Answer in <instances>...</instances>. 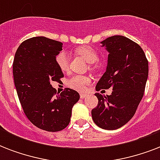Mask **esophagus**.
<instances>
[{"mask_svg": "<svg viewBox=\"0 0 160 160\" xmlns=\"http://www.w3.org/2000/svg\"><path fill=\"white\" fill-rule=\"evenodd\" d=\"M80 99H85V98L87 96V95H86V94H80Z\"/></svg>", "mask_w": 160, "mask_h": 160, "instance_id": "1", "label": "esophagus"}]
</instances>
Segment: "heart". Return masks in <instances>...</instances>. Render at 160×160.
Wrapping results in <instances>:
<instances>
[{"instance_id":"1","label":"heart","mask_w":160,"mask_h":160,"mask_svg":"<svg viewBox=\"0 0 160 160\" xmlns=\"http://www.w3.org/2000/svg\"><path fill=\"white\" fill-rule=\"evenodd\" d=\"M75 51L79 55H82L85 60L89 63H95L99 60V55L97 51L91 46H83L75 49ZM55 62L57 64L58 67L63 72L67 71L69 69V55L67 52L65 51H61L55 56ZM91 81L89 76L87 75H75L68 80L67 84L71 89L77 90V91H85L89 84Z\"/></svg>"}]
</instances>
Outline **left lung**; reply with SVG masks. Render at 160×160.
Instances as JSON below:
<instances>
[{"instance_id": "8db88e82", "label": "left lung", "mask_w": 160, "mask_h": 160, "mask_svg": "<svg viewBox=\"0 0 160 160\" xmlns=\"http://www.w3.org/2000/svg\"><path fill=\"white\" fill-rule=\"evenodd\" d=\"M100 43L109 52L106 70L95 90L112 88L110 95L95 93L98 105L91 114L101 129L113 130L128 123L144 95L149 63L140 46L123 36L108 37Z\"/></svg>"}]
</instances>
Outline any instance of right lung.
<instances>
[{
    "mask_svg": "<svg viewBox=\"0 0 160 160\" xmlns=\"http://www.w3.org/2000/svg\"><path fill=\"white\" fill-rule=\"evenodd\" d=\"M62 45L44 36L28 39L20 45L13 61L15 86L26 117L49 132L67 127L73 106L80 99L79 93L70 88L56 95L51 85L64 77L55 62Z\"/></svg>",
    "mask_w": 160,
    "mask_h": 160,
    "instance_id": "right-lung-1",
    "label": "right lung"
}]
</instances>
